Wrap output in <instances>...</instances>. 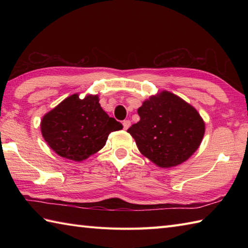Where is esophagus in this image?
<instances>
[{"label":"esophagus","mask_w":248,"mask_h":248,"mask_svg":"<svg viewBox=\"0 0 248 248\" xmlns=\"http://www.w3.org/2000/svg\"><path fill=\"white\" fill-rule=\"evenodd\" d=\"M123 125H124V130H127V129H129L130 128V125H131V121L130 120H124V123H123Z\"/></svg>","instance_id":"esophagus-1"}]
</instances>
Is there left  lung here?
Wrapping results in <instances>:
<instances>
[{
  "instance_id": "8db88e82",
  "label": "left lung",
  "mask_w": 248,
  "mask_h": 248,
  "mask_svg": "<svg viewBox=\"0 0 248 248\" xmlns=\"http://www.w3.org/2000/svg\"><path fill=\"white\" fill-rule=\"evenodd\" d=\"M140 121L128 129L139 150L155 164L171 167L186 161L202 143L204 123L176 94L163 92L139 108Z\"/></svg>"
}]
</instances>
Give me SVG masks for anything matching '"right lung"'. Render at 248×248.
<instances>
[{"instance_id": "obj_1", "label": "right lung", "mask_w": 248, "mask_h": 248, "mask_svg": "<svg viewBox=\"0 0 248 248\" xmlns=\"http://www.w3.org/2000/svg\"><path fill=\"white\" fill-rule=\"evenodd\" d=\"M41 133L57 155L80 162L103 148L109 133L123 124L100 107L97 96L72 94L41 120Z\"/></svg>"}]
</instances>
